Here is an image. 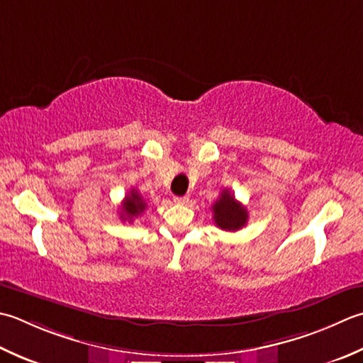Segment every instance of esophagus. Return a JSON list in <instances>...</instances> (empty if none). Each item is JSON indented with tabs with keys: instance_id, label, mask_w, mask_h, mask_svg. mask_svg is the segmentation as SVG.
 I'll use <instances>...</instances> for the list:
<instances>
[{
	"instance_id": "obj_1",
	"label": "esophagus",
	"mask_w": 363,
	"mask_h": 363,
	"mask_svg": "<svg viewBox=\"0 0 363 363\" xmlns=\"http://www.w3.org/2000/svg\"><path fill=\"white\" fill-rule=\"evenodd\" d=\"M173 201L176 204H186V203H189V198L187 196H174Z\"/></svg>"
}]
</instances>
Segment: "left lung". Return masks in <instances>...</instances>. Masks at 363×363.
<instances>
[{
  "label": "left lung",
  "mask_w": 363,
  "mask_h": 363,
  "mask_svg": "<svg viewBox=\"0 0 363 363\" xmlns=\"http://www.w3.org/2000/svg\"><path fill=\"white\" fill-rule=\"evenodd\" d=\"M212 212H214L216 225L225 231H238L245 226L248 220L247 209L228 189L223 190L218 200L212 204Z\"/></svg>",
  "instance_id": "left-lung-1"
}]
</instances>
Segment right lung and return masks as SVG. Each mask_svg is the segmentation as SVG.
Wrapping results in <instances>:
<instances>
[{
	"label": "right lung",
	"instance_id": "right-lung-1",
	"mask_svg": "<svg viewBox=\"0 0 363 363\" xmlns=\"http://www.w3.org/2000/svg\"><path fill=\"white\" fill-rule=\"evenodd\" d=\"M146 209V203L143 198L140 196V194L135 189H132L129 194L125 195L124 201H123V208H121V218L124 220H133V217H138L141 212H145Z\"/></svg>",
	"mask_w": 363,
	"mask_h": 363
}]
</instances>
